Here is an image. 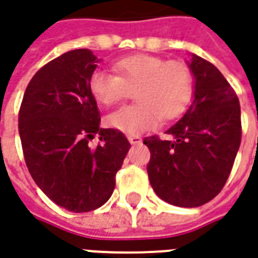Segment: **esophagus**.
I'll return each instance as SVG.
<instances>
[{
    "instance_id": "34e87169",
    "label": "esophagus",
    "mask_w": 258,
    "mask_h": 258,
    "mask_svg": "<svg viewBox=\"0 0 258 258\" xmlns=\"http://www.w3.org/2000/svg\"><path fill=\"white\" fill-rule=\"evenodd\" d=\"M128 141L131 145H135V144H140L142 141V138L138 137V135H131V137H128Z\"/></svg>"
}]
</instances>
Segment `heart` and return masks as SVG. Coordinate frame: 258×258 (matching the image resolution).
Masks as SVG:
<instances>
[{
    "label": "heart",
    "mask_w": 258,
    "mask_h": 258,
    "mask_svg": "<svg viewBox=\"0 0 258 258\" xmlns=\"http://www.w3.org/2000/svg\"><path fill=\"white\" fill-rule=\"evenodd\" d=\"M118 75L96 70L89 77V91L102 106H113L135 89L137 104L125 106L106 117V125L125 135H138L174 120L188 107L194 92L191 70L181 61L135 54L114 64Z\"/></svg>",
    "instance_id": "1"
}]
</instances>
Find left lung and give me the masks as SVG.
<instances>
[{
	"instance_id": "1",
	"label": "left lung",
	"mask_w": 258,
	"mask_h": 258,
	"mask_svg": "<svg viewBox=\"0 0 258 258\" xmlns=\"http://www.w3.org/2000/svg\"><path fill=\"white\" fill-rule=\"evenodd\" d=\"M194 99L184 116L144 144L151 151L149 183L163 201L192 208L219 194L240 147V106L235 91L217 67L191 54Z\"/></svg>"
}]
</instances>
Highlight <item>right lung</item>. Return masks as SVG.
<instances>
[{"label": "right lung", "mask_w": 258, "mask_h": 258, "mask_svg": "<svg viewBox=\"0 0 258 258\" xmlns=\"http://www.w3.org/2000/svg\"><path fill=\"white\" fill-rule=\"evenodd\" d=\"M98 57L88 48L61 54L30 79L19 110V137L30 176L51 201L71 212L102 207L130 149L124 134L100 128L89 77ZM99 134L95 148L89 140Z\"/></svg>", "instance_id": "right-lung-1"}]
</instances>
